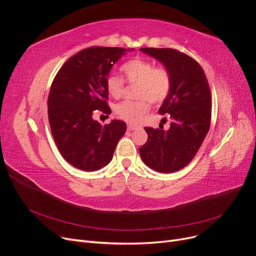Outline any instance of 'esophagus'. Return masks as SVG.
I'll list each match as a JSON object with an SVG mask.
<instances>
[{"label": "esophagus", "mask_w": 256, "mask_h": 256, "mask_svg": "<svg viewBox=\"0 0 256 256\" xmlns=\"http://www.w3.org/2000/svg\"><path fill=\"white\" fill-rule=\"evenodd\" d=\"M138 127L136 126H134V125H130V124H129V125L127 126V129L129 130V131H132V130H134V129H136Z\"/></svg>", "instance_id": "34e87169"}]
</instances>
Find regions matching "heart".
I'll return each mask as SVG.
<instances>
[{"instance_id":"heart-1","label":"heart","mask_w":256,"mask_h":256,"mask_svg":"<svg viewBox=\"0 0 256 256\" xmlns=\"http://www.w3.org/2000/svg\"><path fill=\"white\" fill-rule=\"evenodd\" d=\"M120 70L127 82L136 84V97L138 100H124L115 106L118 118L130 124H136L148 112L150 102L160 104L168 97L172 90V74L166 66H154L152 60L134 58L120 66ZM122 78L116 74L108 76L106 85L109 94L115 98L124 92Z\"/></svg>"}]
</instances>
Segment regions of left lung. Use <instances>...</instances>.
<instances>
[{"label":"left lung","mask_w":256,"mask_h":256,"mask_svg":"<svg viewBox=\"0 0 256 256\" xmlns=\"http://www.w3.org/2000/svg\"><path fill=\"white\" fill-rule=\"evenodd\" d=\"M159 60L172 74V90L158 111L170 114L171 127L164 131L145 127L147 142L140 147L144 164L160 173L180 171L196 157L209 131L212 94L203 68L198 62L171 48H141Z\"/></svg>","instance_id":"1"}]
</instances>
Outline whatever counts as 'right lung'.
Listing matches in <instances>:
<instances>
[{"label":"right lung","instance_id":"1","mask_svg":"<svg viewBox=\"0 0 256 256\" xmlns=\"http://www.w3.org/2000/svg\"><path fill=\"white\" fill-rule=\"evenodd\" d=\"M125 51L111 47L84 49L65 62L51 84L48 118L54 142L68 164L82 171H97L109 164L126 132L122 120L102 126L92 120L96 111L111 113L106 81Z\"/></svg>","mask_w":256,"mask_h":256}]
</instances>
